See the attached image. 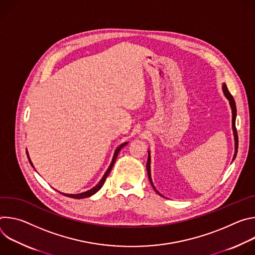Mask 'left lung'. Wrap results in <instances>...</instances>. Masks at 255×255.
Listing matches in <instances>:
<instances>
[{
	"label": "left lung",
	"mask_w": 255,
	"mask_h": 255,
	"mask_svg": "<svg viewBox=\"0 0 255 255\" xmlns=\"http://www.w3.org/2000/svg\"><path fill=\"white\" fill-rule=\"evenodd\" d=\"M223 93L225 95V97L229 100V103H230V106H231V109H232V128H233V134H234V140H235V153H234V156H233V160L235 159L236 157V154H237V149H238V135H237V130H236V126H235V120H236V105H235V101L232 97V95L230 94V92L228 91L227 89V86L224 84L223 85ZM146 169H147V174H148V178H149V181L151 186L153 187L154 191L162 197L161 194H159L156 189L154 188L153 186V183H152V179H151V173H150V153L148 151V159H147V163H146Z\"/></svg>",
	"instance_id": "obj_1"
}]
</instances>
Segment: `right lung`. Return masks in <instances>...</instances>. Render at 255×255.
I'll use <instances>...</instances> for the list:
<instances>
[{
	"label": "right lung",
	"instance_id": "right-lung-1",
	"mask_svg": "<svg viewBox=\"0 0 255 255\" xmlns=\"http://www.w3.org/2000/svg\"><path fill=\"white\" fill-rule=\"evenodd\" d=\"M128 142H125V143H122L120 146L115 150V153H114V156H113V159H112V162H111V164H110V166L108 167V169H107V171L105 172V174L103 175V177H102V179L99 181V184L96 186V187H94L93 189H91V190H89V191H87V192H84V193H81V194H77V195H71V194H62V193H60V194H62V195H64V196H66V197H69V198H74V199H84V198H88V197H91V196H93L94 194H96L102 187H103V185H104V183H105V180H106V178H107V176L109 175V173H110V171H111V169H112V167H113V165H114V163H115V161H116V158H117V156H118V153H119V151L125 146V145L127 144ZM27 156H28V159H29V162L31 163V165L33 166V164H32V162H31V160H30V158H29V155H28V153H27Z\"/></svg>",
	"mask_w": 255,
	"mask_h": 255
}]
</instances>
